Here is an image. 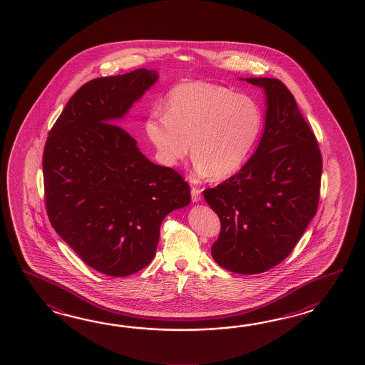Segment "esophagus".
<instances>
[{"label":"esophagus","instance_id":"1","mask_svg":"<svg viewBox=\"0 0 365 365\" xmlns=\"http://www.w3.org/2000/svg\"><path fill=\"white\" fill-rule=\"evenodd\" d=\"M201 192L202 190L200 187H195V186H193V187H192V190H190V193H192V201H201Z\"/></svg>","mask_w":365,"mask_h":365}]
</instances>
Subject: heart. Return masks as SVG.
<instances>
[{"instance_id":"obj_1","label":"heart","mask_w":365,"mask_h":365,"mask_svg":"<svg viewBox=\"0 0 365 365\" xmlns=\"http://www.w3.org/2000/svg\"><path fill=\"white\" fill-rule=\"evenodd\" d=\"M164 110L153 112L145 123L160 160L178 165L192 143L195 171L215 180L228 179L245 165L264 121L255 99L203 81L175 86Z\"/></svg>"}]
</instances>
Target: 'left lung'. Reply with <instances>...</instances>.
<instances>
[{"instance_id":"1","label":"left lung","mask_w":365,"mask_h":365,"mask_svg":"<svg viewBox=\"0 0 365 365\" xmlns=\"http://www.w3.org/2000/svg\"><path fill=\"white\" fill-rule=\"evenodd\" d=\"M245 81L266 95L262 138L240 171L205 189L203 197L220 219V233L211 247L214 261L228 272L258 274L287 258L316 215L322 156L283 82Z\"/></svg>"}]
</instances>
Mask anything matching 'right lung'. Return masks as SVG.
<instances>
[{
	"label": "right lung",
	"mask_w": 365,
	"mask_h": 365,
	"mask_svg": "<svg viewBox=\"0 0 365 365\" xmlns=\"http://www.w3.org/2000/svg\"><path fill=\"white\" fill-rule=\"evenodd\" d=\"M156 79V70L137 69L87 82L70 98L44 146L49 222L86 264L109 277L146 267L164 217L190 203L182 176L150 162L116 125Z\"/></svg>",
	"instance_id": "right-lung-1"
}]
</instances>
